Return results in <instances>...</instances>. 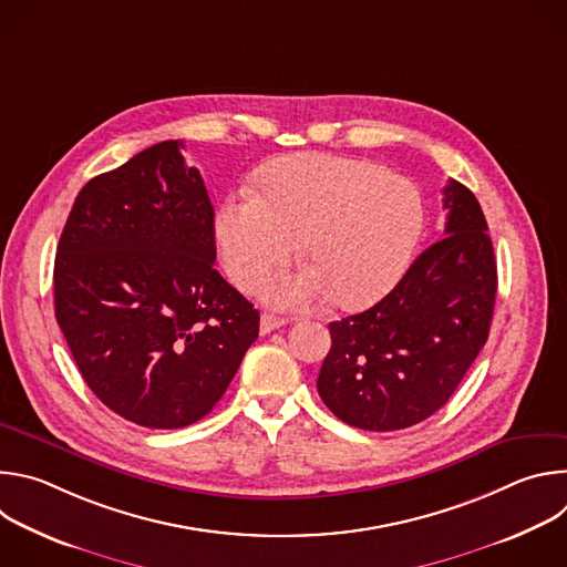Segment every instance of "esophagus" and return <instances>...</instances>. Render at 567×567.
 <instances>
[{
    "label": "esophagus",
    "instance_id": "34e87169",
    "mask_svg": "<svg viewBox=\"0 0 567 567\" xmlns=\"http://www.w3.org/2000/svg\"><path fill=\"white\" fill-rule=\"evenodd\" d=\"M285 322H287V318H282V316H276V313H269V311H265V313L260 316V334H269V332H274V330L282 328Z\"/></svg>",
    "mask_w": 567,
    "mask_h": 567
}]
</instances>
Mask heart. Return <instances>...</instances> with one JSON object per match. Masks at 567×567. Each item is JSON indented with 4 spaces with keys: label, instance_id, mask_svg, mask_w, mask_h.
<instances>
[{
    "label": "heart",
    "instance_id": "1",
    "mask_svg": "<svg viewBox=\"0 0 567 567\" xmlns=\"http://www.w3.org/2000/svg\"><path fill=\"white\" fill-rule=\"evenodd\" d=\"M424 228L417 186L370 161L302 154L276 164L262 197L239 193L217 215L215 235L228 278L258 287L298 256L309 269L276 276L262 293L300 309L322 296L339 309L379 300L406 269Z\"/></svg>",
    "mask_w": 567,
    "mask_h": 567
}]
</instances>
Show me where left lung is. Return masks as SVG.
I'll return each instance as SVG.
<instances>
[{
	"instance_id": "1",
	"label": "left lung",
	"mask_w": 567,
	"mask_h": 567,
	"mask_svg": "<svg viewBox=\"0 0 567 567\" xmlns=\"http://www.w3.org/2000/svg\"><path fill=\"white\" fill-rule=\"evenodd\" d=\"M446 237L429 247L374 307L330 322L332 348L316 388L363 431L424 422L451 399L487 343L498 274L475 195L449 182Z\"/></svg>"
}]
</instances>
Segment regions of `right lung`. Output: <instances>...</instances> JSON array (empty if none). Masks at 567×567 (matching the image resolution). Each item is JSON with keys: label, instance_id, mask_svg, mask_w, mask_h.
Returning <instances> with one entry per match:
<instances>
[{"label": "right lung", "instance_id": "right-lung-1", "mask_svg": "<svg viewBox=\"0 0 567 567\" xmlns=\"http://www.w3.org/2000/svg\"><path fill=\"white\" fill-rule=\"evenodd\" d=\"M182 141L156 143L78 193L62 228L55 318L110 411L184 429L213 411L260 313L215 269V213Z\"/></svg>", "mask_w": 567, "mask_h": 567}]
</instances>
